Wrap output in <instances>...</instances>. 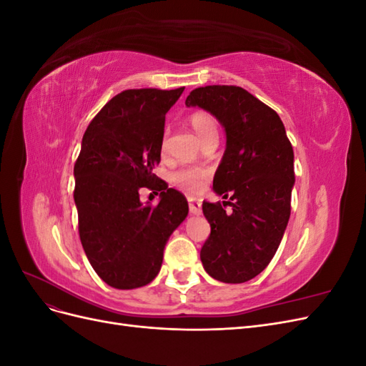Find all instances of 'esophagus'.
<instances>
[{"mask_svg": "<svg viewBox=\"0 0 366 366\" xmlns=\"http://www.w3.org/2000/svg\"><path fill=\"white\" fill-rule=\"evenodd\" d=\"M187 203H189V212L194 215L202 214V202L195 200V198H187Z\"/></svg>", "mask_w": 366, "mask_h": 366, "instance_id": "obj_1", "label": "esophagus"}]
</instances>
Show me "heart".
I'll return each mask as SVG.
<instances>
[{
	"instance_id": "1",
	"label": "heart",
	"mask_w": 366,
	"mask_h": 366,
	"mask_svg": "<svg viewBox=\"0 0 366 366\" xmlns=\"http://www.w3.org/2000/svg\"><path fill=\"white\" fill-rule=\"evenodd\" d=\"M189 122L192 128L195 129L197 136L204 143L209 142H217L218 140V124L215 117L203 112V109H198L189 116ZM168 137H169V129L166 128L162 136V149L164 151L168 148ZM171 183L175 184L180 189H184L186 192L195 194L203 189V186L207 180V171L203 168H195V166H182V168L175 169L171 172Z\"/></svg>"
}]
</instances>
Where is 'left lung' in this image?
Segmentation results:
<instances>
[{"instance_id":"obj_1","label":"left lung","mask_w":366,"mask_h":366,"mask_svg":"<svg viewBox=\"0 0 366 366\" xmlns=\"http://www.w3.org/2000/svg\"><path fill=\"white\" fill-rule=\"evenodd\" d=\"M186 107L214 114L227 137L214 189L229 202L203 203L210 224L200 252L203 267L221 282H246L267 267L289 223L293 147L278 113L241 86H198Z\"/></svg>"}]
</instances>
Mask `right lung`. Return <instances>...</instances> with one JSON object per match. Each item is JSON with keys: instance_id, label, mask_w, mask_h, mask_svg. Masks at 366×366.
<instances>
[{"instance_id": "1", "label": "right lung", "mask_w": 366, "mask_h": 366, "mask_svg": "<svg viewBox=\"0 0 366 366\" xmlns=\"http://www.w3.org/2000/svg\"><path fill=\"white\" fill-rule=\"evenodd\" d=\"M175 90L134 88L108 101L88 125L74 163V203L84 252L99 278L119 290L149 284L163 250L186 218V197L152 172L160 163L164 116ZM147 187L159 205L139 202Z\"/></svg>"}]
</instances>
